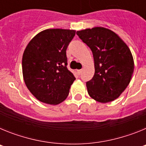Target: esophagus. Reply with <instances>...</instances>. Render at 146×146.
<instances>
[{
    "label": "esophagus",
    "instance_id": "34e87169",
    "mask_svg": "<svg viewBox=\"0 0 146 146\" xmlns=\"http://www.w3.org/2000/svg\"><path fill=\"white\" fill-rule=\"evenodd\" d=\"M82 69H80V70H77V73H78V74H82Z\"/></svg>",
    "mask_w": 146,
    "mask_h": 146
}]
</instances>
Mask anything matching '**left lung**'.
Masks as SVG:
<instances>
[{"instance_id":"obj_1","label":"left lung","mask_w":146,"mask_h":146,"mask_svg":"<svg viewBox=\"0 0 146 146\" xmlns=\"http://www.w3.org/2000/svg\"><path fill=\"white\" fill-rule=\"evenodd\" d=\"M77 34L94 56L95 73L86 82L89 96L101 103L113 101L128 86L133 74L129 48L116 33L102 27L82 30Z\"/></svg>"}]
</instances>
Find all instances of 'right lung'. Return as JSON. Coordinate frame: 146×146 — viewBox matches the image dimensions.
Segmentation results:
<instances>
[{"instance_id": "obj_1", "label": "right lung", "mask_w": 146, "mask_h": 146, "mask_svg": "<svg viewBox=\"0 0 146 146\" xmlns=\"http://www.w3.org/2000/svg\"><path fill=\"white\" fill-rule=\"evenodd\" d=\"M75 31L47 29L36 35L23 55V74L31 93L42 102L58 104L69 95L75 80L67 69L66 49Z\"/></svg>"}]
</instances>
